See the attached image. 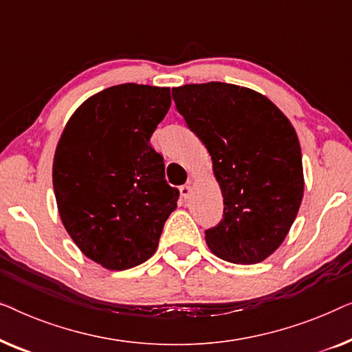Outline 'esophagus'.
<instances>
[{"label":"esophagus","instance_id":"esophagus-1","mask_svg":"<svg viewBox=\"0 0 352 352\" xmlns=\"http://www.w3.org/2000/svg\"><path fill=\"white\" fill-rule=\"evenodd\" d=\"M180 195L183 196V197H190V195H191V185H182L180 186Z\"/></svg>","mask_w":352,"mask_h":352}]
</instances>
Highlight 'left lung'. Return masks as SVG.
<instances>
[{
	"label": "left lung",
	"mask_w": 352,
	"mask_h": 352,
	"mask_svg": "<svg viewBox=\"0 0 352 352\" xmlns=\"http://www.w3.org/2000/svg\"><path fill=\"white\" fill-rule=\"evenodd\" d=\"M172 98L212 156L223 196V219L206 231L207 245L231 263H260L285 239L303 199L294 126L270 98L236 84H186Z\"/></svg>",
	"instance_id": "1"
}]
</instances>
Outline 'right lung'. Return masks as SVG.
<instances>
[{
  "label": "right lung",
  "mask_w": 352,
  "mask_h": 352,
  "mask_svg": "<svg viewBox=\"0 0 352 352\" xmlns=\"http://www.w3.org/2000/svg\"><path fill=\"white\" fill-rule=\"evenodd\" d=\"M170 89L120 84L89 97L63 129L52 166L62 223L87 258L122 271L155 254L180 192L150 138Z\"/></svg>",
  "instance_id": "add662e5"
}]
</instances>
